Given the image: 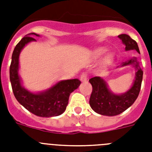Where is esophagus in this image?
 Returning <instances> with one entry per match:
<instances>
[{
	"mask_svg": "<svg viewBox=\"0 0 152 152\" xmlns=\"http://www.w3.org/2000/svg\"><path fill=\"white\" fill-rule=\"evenodd\" d=\"M87 79H88V75H87V73H86V72H83L80 77V81L84 82V81H86V80H87Z\"/></svg>",
	"mask_w": 152,
	"mask_h": 152,
	"instance_id": "1",
	"label": "esophagus"
}]
</instances>
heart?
<instances>
[{
    "instance_id": "b5f03b06",
    "label": "heart",
    "mask_w": 152,
    "mask_h": 152,
    "mask_svg": "<svg viewBox=\"0 0 152 152\" xmlns=\"http://www.w3.org/2000/svg\"><path fill=\"white\" fill-rule=\"evenodd\" d=\"M105 51H106L105 49H103V48H100V49H97L96 52H97L99 55H101V54H103V53H104V52H105ZM112 57H113L112 54H110H110H108L107 56H106V61H110V60L112 58Z\"/></svg>"
}]
</instances>
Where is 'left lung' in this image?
Returning a JSON list of instances; mask_svg holds the SVG:
<instances>
[{
  "label": "left lung",
  "instance_id": "left-lung-1",
  "mask_svg": "<svg viewBox=\"0 0 152 152\" xmlns=\"http://www.w3.org/2000/svg\"><path fill=\"white\" fill-rule=\"evenodd\" d=\"M118 37L126 45V51L135 50L140 53L137 42L129 36L121 34ZM127 65H132L135 68V76L130 89L124 94H116L113 93L109 89L107 83L103 77H94L89 80L93 88L90 97V106L96 113L108 116H116L126 110L135 101L141 89L143 72L135 57L122 63L120 67Z\"/></svg>",
  "mask_w": 152,
  "mask_h": 152
}]
</instances>
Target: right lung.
I'll return each mask as SVG.
<instances>
[{
	"label": "right lung",
	"mask_w": 152,
	"mask_h": 152,
	"mask_svg": "<svg viewBox=\"0 0 152 152\" xmlns=\"http://www.w3.org/2000/svg\"><path fill=\"white\" fill-rule=\"evenodd\" d=\"M31 36H39L34 33L26 35L19 42L12 54L10 67V80L12 90L17 101L36 116L52 117L59 116L65 111L71 93L80 84L78 79L60 80L45 91L33 93L24 88L19 75V57L24 46L36 41Z\"/></svg>",
	"instance_id": "right-lung-1"
}]
</instances>
